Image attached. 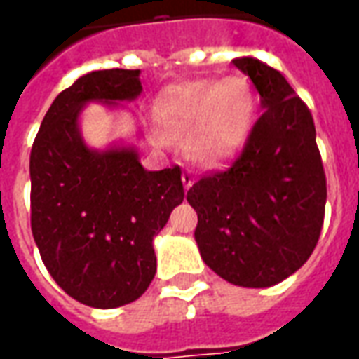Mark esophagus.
<instances>
[{"label": "esophagus", "mask_w": 359, "mask_h": 359, "mask_svg": "<svg viewBox=\"0 0 359 359\" xmlns=\"http://www.w3.org/2000/svg\"><path fill=\"white\" fill-rule=\"evenodd\" d=\"M182 184H184V188H187V190H188V188L194 184V175H192V172H190V171L182 172Z\"/></svg>", "instance_id": "obj_1"}]
</instances>
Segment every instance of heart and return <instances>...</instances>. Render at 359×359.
Masks as SVG:
<instances>
[{
  "label": "heart",
  "mask_w": 359,
  "mask_h": 359,
  "mask_svg": "<svg viewBox=\"0 0 359 359\" xmlns=\"http://www.w3.org/2000/svg\"><path fill=\"white\" fill-rule=\"evenodd\" d=\"M257 95L244 76L172 84L159 95L156 118L165 136L182 138L184 154L205 169L225 167L246 146L256 125ZM157 142H165L161 133Z\"/></svg>",
  "instance_id": "obj_1"
}]
</instances>
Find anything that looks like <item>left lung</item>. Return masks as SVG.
Returning <instances> with one entry per match:
<instances>
[{"mask_svg":"<svg viewBox=\"0 0 359 359\" xmlns=\"http://www.w3.org/2000/svg\"><path fill=\"white\" fill-rule=\"evenodd\" d=\"M262 95L264 115L225 171L187 192L205 265L236 286L267 288L308 262L325 217L327 179L308 105L283 74L254 57L234 59Z\"/></svg>","mask_w":359,"mask_h":359,"instance_id":"8db88e82","label":"left lung"}]
</instances>
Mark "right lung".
Returning <instances> with one entry per match:
<instances>
[{"label": "right lung", "instance_id": "add662e5", "mask_svg": "<svg viewBox=\"0 0 359 359\" xmlns=\"http://www.w3.org/2000/svg\"><path fill=\"white\" fill-rule=\"evenodd\" d=\"M142 92L140 71L107 69L53 100L30 151V225L53 280L92 308L130 304L156 275L151 241L184 200L180 167L146 171L134 148L90 149L79 117L88 102Z\"/></svg>", "mask_w": 359, "mask_h": 359}]
</instances>
